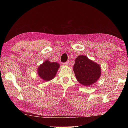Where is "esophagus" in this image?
<instances>
[{
    "instance_id": "34e87169",
    "label": "esophagus",
    "mask_w": 128,
    "mask_h": 128,
    "mask_svg": "<svg viewBox=\"0 0 128 128\" xmlns=\"http://www.w3.org/2000/svg\"><path fill=\"white\" fill-rule=\"evenodd\" d=\"M62 64H63V66H68L69 65V62H64V63H62Z\"/></svg>"
}]
</instances>
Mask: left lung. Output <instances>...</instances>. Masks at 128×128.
Listing matches in <instances>:
<instances>
[{
    "mask_svg": "<svg viewBox=\"0 0 128 128\" xmlns=\"http://www.w3.org/2000/svg\"><path fill=\"white\" fill-rule=\"evenodd\" d=\"M73 70L78 82L86 87L97 82L101 75L100 64L84 55L78 56L75 59Z\"/></svg>",
    "mask_w": 128,
    "mask_h": 128,
    "instance_id": "left-lung-1",
    "label": "left lung"
}]
</instances>
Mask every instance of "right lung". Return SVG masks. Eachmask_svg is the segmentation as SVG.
I'll return each instance as SVG.
<instances>
[{
  "mask_svg": "<svg viewBox=\"0 0 128 128\" xmlns=\"http://www.w3.org/2000/svg\"><path fill=\"white\" fill-rule=\"evenodd\" d=\"M60 67L58 62H50L46 60L38 68L37 73L39 77L44 81H49L53 79Z\"/></svg>",
  "mask_w": 128,
  "mask_h": 128,
  "instance_id": "right-lung-1",
  "label": "right lung"
}]
</instances>
